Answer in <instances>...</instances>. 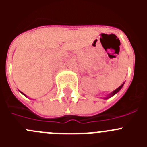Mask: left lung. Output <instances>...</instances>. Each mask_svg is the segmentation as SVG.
Masks as SVG:
<instances>
[{"instance_id":"1","label":"left lung","mask_w":147,"mask_h":147,"mask_svg":"<svg viewBox=\"0 0 147 147\" xmlns=\"http://www.w3.org/2000/svg\"><path fill=\"white\" fill-rule=\"evenodd\" d=\"M123 85H124V83H123V84H122V85H121V86H120V87H119V88H117V89H116V90H114V91H113V93H111V94H110V97H111V96H113V95H115V93H118V92H119V90H121V88H122V87H123ZM107 98H109V96H108V97H107Z\"/></svg>"}]
</instances>
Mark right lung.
<instances>
[{"instance_id": "obj_1", "label": "right lung", "mask_w": 147, "mask_h": 147, "mask_svg": "<svg viewBox=\"0 0 147 147\" xmlns=\"http://www.w3.org/2000/svg\"><path fill=\"white\" fill-rule=\"evenodd\" d=\"M21 93H22V92H21ZM23 95H25V94H24V93H23ZM25 96H26V95H25Z\"/></svg>"}]
</instances>
